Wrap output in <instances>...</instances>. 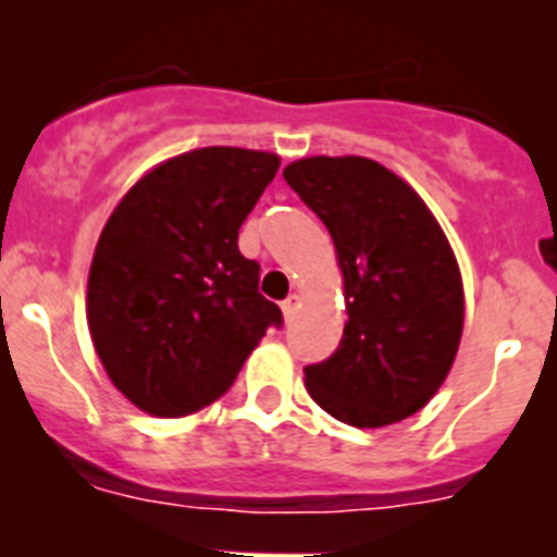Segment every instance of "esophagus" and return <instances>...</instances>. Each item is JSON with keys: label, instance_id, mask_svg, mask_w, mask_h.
<instances>
[{"label": "esophagus", "instance_id": "34e87169", "mask_svg": "<svg viewBox=\"0 0 557 557\" xmlns=\"http://www.w3.org/2000/svg\"><path fill=\"white\" fill-rule=\"evenodd\" d=\"M298 307H301V298H298V295H289V298H287V301H284L282 304V312H284V321H293V318H295V312H298Z\"/></svg>", "mask_w": 557, "mask_h": 557}]
</instances>
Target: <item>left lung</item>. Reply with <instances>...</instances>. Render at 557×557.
<instances>
[{
    "label": "left lung",
    "instance_id": "1",
    "mask_svg": "<svg viewBox=\"0 0 557 557\" xmlns=\"http://www.w3.org/2000/svg\"><path fill=\"white\" fill-rule=\"evenodd\" d=\"M284 181L332 234L348 321L339 348L304 368L309 396L359 430L430 405L462 337V275L416 189L362 156H309Z\"/></svg>",
    "mask_w": 557,
    "mask_h": 557
}]
</instances>
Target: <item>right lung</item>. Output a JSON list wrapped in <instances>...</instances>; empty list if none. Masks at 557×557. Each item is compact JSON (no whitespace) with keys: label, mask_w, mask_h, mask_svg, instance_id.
Returning <instances> with one entry per match:
<instances>
[{"label":"right lung","mask_w":557,"mask_h":557,"mask_svg":"<svg viewBox=\"0 0 557 557\" xmlns=\"http://www.w3.org/2000/svg\"><path fill=\"white\" fill-rule=\"evenodd\" d=\"M282 159L198 147L147 170L111 211L88 270L86 321L113 387L147 416L218 401L282 309L259 295L239 225Z\"/></svg>","instance_id":"add662e5"}]
</instances>
